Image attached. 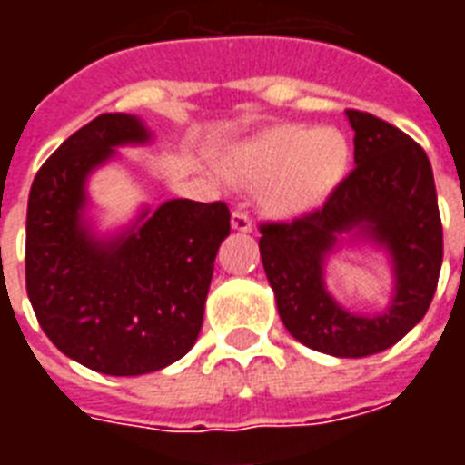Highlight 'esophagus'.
<instances>
[{
	"label": "esophagus",
	"mask_w": 465,
	"mask_h": 465,
	"mask_svg": "<svg viewBox=\"0 0 465 465\" xmlns=\"http://www.w3.org/2000/svg\"><path fill=\"white\" fill-rule=\"evenodd\" d=\"M232 226L236 229V232H253V219L248 217L246 212L243 210H236L232 214Z\"/></svg>",
	"instance_id": "obj_1"
}]
</instances>
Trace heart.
Returning <instances> with one entry per match:
<instances>
[{
    "label": "heart",
    "mask_w": 465,
    "mask_h": 465,
    "mask_svg": "<svg viewBox=\"0 0 465 465\" xmlns=\"http://www.w3.org/2000/svg\"><path fill=\"white\" fill-rule=\"evenodd\" d=\"M350 166V144L335 127L280 125L236 152L233 181L262 190L270 210L299 217L332 195Z\"/></svg>",
    "instance_id": "heart-1"
}]
</instances>
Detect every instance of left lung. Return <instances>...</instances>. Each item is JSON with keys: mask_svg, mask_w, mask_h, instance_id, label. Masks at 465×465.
Returning <instances> with one entry per match:
<instances>
[{"mask_svg": "<svg viewBox=\"0 0 465 465\" xmlns=\"http://www.w3.org/2000/svg\"><path fill=\"white\" fill-rule=\"evenodd\" d=\"M354 168L321 210L292 224L261 226V258L284 328L332 357L389 350L422 321L440 280L444 239L425 149L371 113L347 111ZM342 240L390 255L394 297L379 314H352L324 287V261Z\"/></svg>", "mask_w": 465, "mask_h": 465, "instance_id": "8db88e82", "label": "left lung"}]
</instances>
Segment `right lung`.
<instances>
[{"label":"right lung","mask_w":465,"mask_h":465,"mask_svg":"<svg viewBox=\"0 0 465 465\" xmlns=\"http://www.w3.org/2000/svg\"><path fill=\"white\" fill-rule=\"evenodd\" d=\"M152 142L137 115L104 113L40 166L25 214V290L40 328L69 360L111 376L173 364L203 328L214 258L232 232L224 203L166 200L98 236L89 175L118 147Z\"/></svg>","instance_id":"right-lung-1"}]
</instances>
